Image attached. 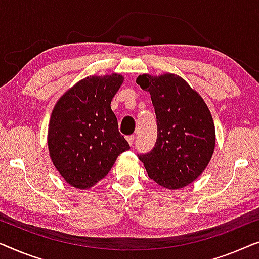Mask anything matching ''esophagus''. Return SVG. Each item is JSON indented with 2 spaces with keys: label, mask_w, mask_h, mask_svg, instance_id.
<instances>
[{
  "label": "esophagus",
  "mask_w": 259,
  "mask_h": 259,
  "mask_svg": "<svg viewBox=\"0 0 259 259\" xmlns=\"http://www.w3.org/2000/svg\"><path fill=\"white\" fill-rule=\"evenodd\" d=\"M134 140H135V136H134V135H131V136H128V137H126V141H128V143H129L130 145H133V144H134Z\"/></svg>",
  "instance_id": "1"
}]
</instances>
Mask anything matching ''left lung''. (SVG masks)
<instances>
[{"instance_id":"left-lung-1","label":"left lung","mask_w":259,"mask_h":259,"mask_svg":"<svg viewBox=\"0 0 259 259\" xmlns=\"http://www.w3.org/2000/svg\"><path fill=\"white\" fill-rule=\"evenodd\" d=\"M157 118L155 148L140 159L151 180L170 190L192 183L209 164L216 144L212 116L195 89L175 74L140 75Z\"/></svg>"}]
</instances>
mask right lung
<instances>
[{
  "label": "right lung",
  "mask_w": 259,
  "mask_h": 259,
  "mask_svg": "<svg viewBox=\"0 0 259 259\" xmlns=\"http://www.w3.org/2000/svg\"><path fill=\"white\" fill-rule=\"evenodd\" d=\"M123 81L116 72L88 76L68 89L54 107L48 126L49 155L71 187L92 188L130 149L110 107Z\"/></svg>",
  "instance_id": "right-lung-1"
}]
</instances>
